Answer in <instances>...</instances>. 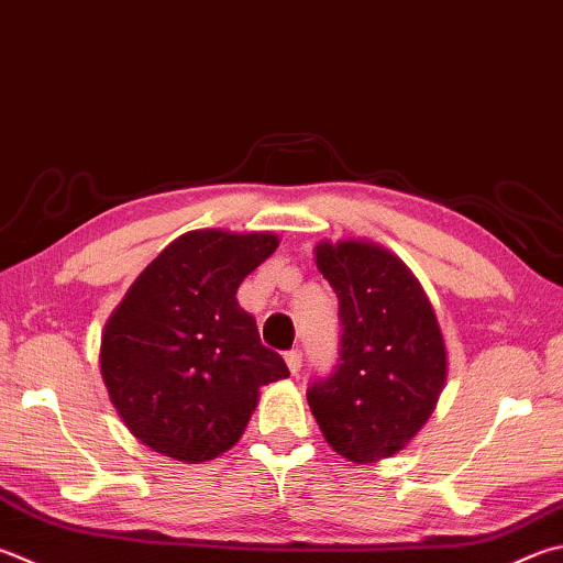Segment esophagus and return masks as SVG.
<instances>
[{
	"mask_svg": "<svg viewBox=\"0 0 563 563\" xmlns=\"http://www.w3.org/2000/svg\"><path fill=\"white\" fill-rule=\"evenodd\" d=\"M285 364H288V369H290L292 376H298L300 374V366H302V354L298 350L288 352V354H285Z\"/></svg>",
	"mask_w": 563,
	"mask_h": 563,
	"instance_id": "esophagus-1",
	"label": "esophagus"
}]
</instances>
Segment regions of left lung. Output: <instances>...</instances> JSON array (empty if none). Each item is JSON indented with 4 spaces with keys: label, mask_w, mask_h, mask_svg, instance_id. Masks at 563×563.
Instances as JSON below:
<instances>
[{
    "label": "left lung",
    "mask_w": 563,
    "mask_h": 563,
    "mask_svg": "<svg viewBox=\"0 0 563 563\" xmlns=\"http://www.w3.org/2000/svg\"><path fill=\"white\" fill-rule=\"evenodd\" d=\"M317 271L340 300V366L308 391L324 441L356 465L391 457L435 411L448 346L423 285L396 253L364 239L320 241Z\"/></svg>",
    "instance_id": "obj_1"
}]
</instances>
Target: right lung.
<instances>
[{
    "label": "right lung",
    "instance_id": "add662e5",
    "mask_svg": "<svg viewBox=\"0 0 563 563\" xmlns=\"http://www.w3.org/2000/svg\"><path fill=\"white\" fill-rule=\"evenodd\" d=\"M268 231H187L142 271L108 317L100 376L128 431L181 463L231 451L261 386L288 379L236 290L271 258Z\"/></svg>",
    "mask_w": 563,
    "mask_h": 563
}]
</instances>
